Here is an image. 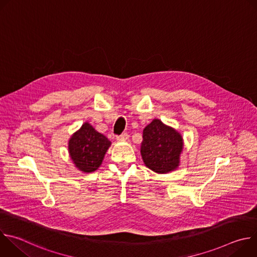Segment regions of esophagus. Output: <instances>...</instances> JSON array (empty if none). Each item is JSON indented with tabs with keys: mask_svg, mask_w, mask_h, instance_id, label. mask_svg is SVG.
Returning a JSON list of instances; mask_svg holds the SVG:
<instances>
[{
	"mask_svg": "<svg viewBox=\"0 0 257 257\" xmlns=\"http://www.w3.org/2000/svg\"><path fill=\"white\" fill-rule=\"evenodd\" d=\"M129 138V135L127 133H122L121 135L117 136V140L121 141V140H127Z\"/></svg>",
	"mask_w": 257,
	"mask_h": 257,
	"instance_id": "esophagus-1",
	"label": "esophagus"
}]
</instances>
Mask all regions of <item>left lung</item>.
<instances>
[{
	"label": "left lung",
	"mask_w": 257,
	"mask_h": 257,
	"mask_svg": "<svg viewBox=\"0 0 257 257\" xmlns=\"http://www.w3.org/2000/svg\"><path fill=\"white\" fill-rule=\"evenodd\" d=\"M140 153L145 166L159 174L175 171L180 164L183 138L174 128L155 119L143 129Z\"/></svg>",
	"instance_id": "obj_1"
}]
</instances>
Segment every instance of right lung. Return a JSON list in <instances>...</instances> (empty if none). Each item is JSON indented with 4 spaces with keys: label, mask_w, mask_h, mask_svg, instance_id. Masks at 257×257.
<instances>
[{
    "label": "right lung",
    "mask_w": 257,
    "mask_h": 257,
    "mask_svg": "<svg viewBox=\"0 0 257 257\" xmlns=\"http://www.w3.org/2000/svg\"><path fill=\"white\" fill-rule=\"evenodd\" d=\"M109 146L111 141L85 122L69 139L68 150L71 160L79 171L91 173L99 168Z\"/></svg>",
    "instance_id": "add662e5"
}]
</instances>
